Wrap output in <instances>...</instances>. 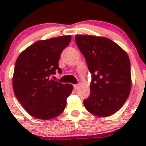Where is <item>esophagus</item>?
Masks as SVG:
<instances>
[{"label": "esophagus", "mask_w": 146, "mask_h": 146, "mask_svg": "<svg viewBox=\"0 0 146 146\" xmlns=\"http://www.w3.org/2000/svg\"><path fill=\"white\" fill-rule=\"evenodd\" d=\"M73 86H74V88L75 89V90H77V89L79 88V85H77H77H74Z\"/></svg>", "instance_id": "obj_1"}]
</instances>
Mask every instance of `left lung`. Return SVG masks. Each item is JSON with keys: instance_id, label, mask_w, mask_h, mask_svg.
Wrapping results in <instances>:
<instances>
[{"instance_id": "8db88e82", "label": "left lung", "mask_w": 146, "mask_h": 146, "mask_svg": "<svg viewBox=\"0 0 146 146\" xmlns=\"http://www.w3.org/2000/svg\"><path fill=\"white\" fill-rule=\"evenodd\" d=\"M75 41L92 75L91 94L83 104L92 114L111 115L126 102L131 90L128 55L116 43L104 37L77 35Z\"/></svg>"}]
</instances>
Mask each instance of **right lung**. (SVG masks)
<instances>
[{
    "label": "right lung",
    "mask_w": 146,
    "mask_h": 146,
    "mask_svg": "<svg viewBox=\"0 0 146 146\" xmlns=\"http://www.w3.org/2000/svg\"><path fill=\"white\" fill-rule=\"evenodd\" d=\"M71 38V36H64L38 41L24 50L15 63L14 92L22 106L34 118L52 119L65 109L73 86L54 80L52 77L57 71L62 73L59 58Z\"/></svg>",
    "instance_id": "1"
}]
</instances>
